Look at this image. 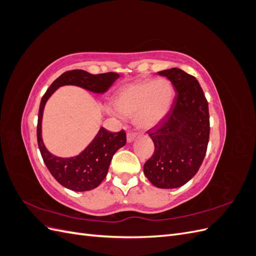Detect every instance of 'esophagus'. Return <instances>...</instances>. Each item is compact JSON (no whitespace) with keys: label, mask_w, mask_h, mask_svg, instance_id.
I'll use <instances>...</instances> for the list:
<instances>
[{"label":"esophagus","mask_w":256,"mask_h":256,"mask_svg":"<svg viewBox=\"0 0 256 256\" xmlns=\"http://www.w3.org/2000/svg\"><path fill=\"white\" fill-rule=\"evenodd\" d=\"M136 136V132H132V131H129V132L127 134V141L128 142H132L134 138Z\"/></svg>","instance_id":"obj_1"}]
</instances>
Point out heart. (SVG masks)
Here are the masks:
<instances>
[{
	"instance_id": "b5f03b06",
	"label": "heart",
	"mask_w": 256,
	"mask_h": 256,
	"mask_svg": "<svg viewBox=\"0 0 256 256\" xmlns=\"http://www.w3.org/2000/svg\"><path fill=\"white\" fill-rule=\"evenodd\" d=\"M175 96L172 82L160 78L129 84L120 90L115 106L124 115H136L138 126L156 125L171 109Z\"/></svg>"
}]
</instances>
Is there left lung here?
Masks as SVG:
<instances>
[{
	"label": "left lung",
	"instance_id": "8db88e82",
	"mask_svg": "<svg viewBox=\"0 0 256 256\" xmlns=\"http://www.w3.org/2000/svg\"><path fill=\"white\" fill-rule=\"evenodd\" d=\"M158 74L172 82L176 94L159 126L147 132L154 150L144 174L158 188H178L198 173L205 158L210 132L208 102L196 76L180 68Z\"/></svg>",
	"mask_w": 256,
	"mask_h": 256
}]
</instances>
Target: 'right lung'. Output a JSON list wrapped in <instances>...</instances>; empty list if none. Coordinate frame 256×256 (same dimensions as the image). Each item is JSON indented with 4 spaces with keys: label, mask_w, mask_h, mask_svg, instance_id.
<instances>
[{
    "label": "right lung",
    "mask_w": 256,
    "mask_h": 256,
    "mask_svg": "<svg viewBox=\"0 0 256 256\" xmlns=\"http://www.w3.org/2000/svg\"><path fill=\"white\" fill-rule=\"evenodd\" d=\"M118 74L106 72L92 74L81 69H74L60 74L42 98L37 122V142L44 164L52 176L64 187L74 191L95 189L104 180L113 154L126 144V132H111L104 127L92 143L80 154L72 158H60L50 154L42 140V118L44 106L53 92L63 85H76L90 92H104L109 90Z\"/></svg>",
    "instance_id": "right-lung-1"
}]
</instances>
